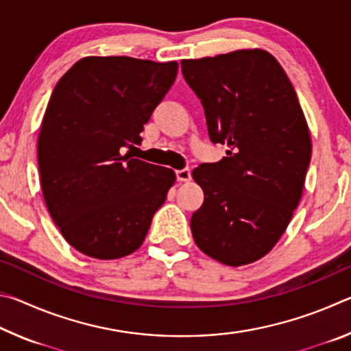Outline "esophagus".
<instances>
[{
  "label": "esophagus",
  "instance_id": "esophagus-1",
  "mask_svg": "<svg viewBox=\"0 0 351 351\" xmlns=\"http://www.w3.org/2000/svg\"><path fill=\"white\" fill-rule=\"evenodd\" d=\"M176 180L180 182H189L192 180V175H190V170L189 169H182V170H178L176 171Z\"/></svg>",
  "mask_w": 351,
  "mask_h": 351
}]
</instances>
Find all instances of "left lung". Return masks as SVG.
<instances>
[{
	"label": "left lung",
	"mask_w": 351,
	"mask_h": 351,
	"mask_svg": "<svg viewBox=\"0 0 351 351\" xmlns=\"http://www.w3.org/2000/svg\"><path fill=\"white\" fill-rule=\"evenodd\" d=\"M204 106L212 142L226 156L192 171L204 203L190 219L193 240L228 266L265 257L280 240L304 192L311 134L280 63L263 49L181 62Z\"/></svg>",
	"instance_id": "obj_1"
}]
</instances>
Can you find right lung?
<instances>
[{"label": "right lung", "mask_w": 351, "mask_h": 351, "mask_svg": "<svg viewBox=\"0 0 351 351\" xmlns=\"http://www.w3.org/2000/svg\"><path fill=\"white\" fill-rule=\"evenodd\" d=\"M176 74V62L90 56L52 91L38 136L41 190L63 239L83 255L133 254L175 184L171 169L123 152L141 144Z\"/></svg>", "instance_id": "obj_1"}]
</instances>
